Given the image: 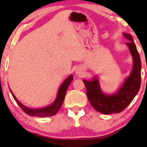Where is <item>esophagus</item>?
<instances>
[{
	"instance_id": "1",
	"label": "esophagus",
	"mask_w": 147,
	"mask_h": 147,
	"mask_svg": "<svg viewBox=\"0 0 147 147\" xmlns=\"http://www.w3.org/2000/svg\"><path fill=\"white\" fill-rule=\"evenodd\" d=\"M77 73H80V72H81L80 70H77Z\"/></svg>"
}]
</instances>
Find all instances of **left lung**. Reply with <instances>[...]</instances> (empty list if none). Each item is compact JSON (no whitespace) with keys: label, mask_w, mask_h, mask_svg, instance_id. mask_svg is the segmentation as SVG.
<instances>
[{"label":"left lung","mask_w":147,"mask_h":147,"mask_svg":"<svg viewBox=\"0 0 147 147\" xmlns=\"http://www.w3.org/2000/svg\"><path fill=\"white\" fill-rule=\"evenodd\" d=\"M124 36L128 40L126 45L133 57L132 71L116 93L105 95L103 93L97 78L92 81L83 82L86 88V95L89 102L96 111L101 113L109 115L122 112L129 105L140 90L141 85V60L132 36L124 33Z\"/></svg>","instance_id":"1"}]
</instances>
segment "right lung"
Instances as JSON below:
<instances>
[{
    "label": "right lung",
    "mask_w": 147,
    "mask_h": 147,
    "mask_svg": "<svg viewBox=\"0 0 147 147\" xmlns=\"http://www.w3.org/2000/svg\"><path fill=\"white\" fill-rule=\"evenodd\" d=\"M72 80H73V76H72V75L68 76V78L65 79V81L63 82V83L61 85L59 89L57 98L55 99V102L52 103L51 105L45 106L44 108H42V109H30V108L27 107V106L22 104L21 103L16 99V97H15L14 94L12 93L11 89H9V90L10 92H11V95H12L15 101H16V103L18 104V105L21 107L22 110L24 111L27 115L32 116V117H50V116L55 115L58 112V111L59 110L60 108L61 107L62 104H63L64 101V99H65L66 91L68 90L69 85L71 83Z\"/></svg>",
    "instance_id": "obj_1"
}]
</instances>
